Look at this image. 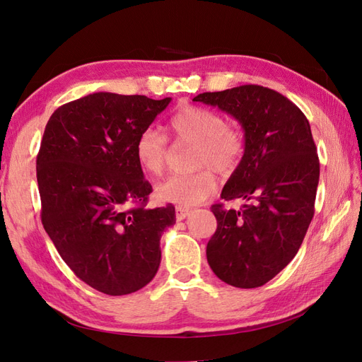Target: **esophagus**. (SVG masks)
I'll return each mask as SVG.
<instances>
[{
  "label": "esophagus",
  "instance_id": "obj_1",
  "mask_svg": "<svg viewBox=\"0 0 362 362\" xmlns=\"http://www.w3.org/2000/svg\"><path fill=\"white\" fill-rule=\"evenodd\" d=\"M190 214L189 208H184V206H177L175 208V216H177V221H184L185 217Z\"/></svg>",
  "mask_w": 362,
  "mask_h": 362
}]
</instances>
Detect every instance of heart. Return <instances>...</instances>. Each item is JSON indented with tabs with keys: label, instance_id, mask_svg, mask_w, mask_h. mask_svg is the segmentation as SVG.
I'll use <instances>...</instances> for the list:
<instances>
[{
	"label": "heart",
	"instance_id": "obj_1",
	"mask_svg": "<svg viewBox=\"0 0 362 362\" xmlns=\"http://www.w3.org/2000/svg\"><path fill=\"white\" fill-rule=\"evenodd\" d=\"M168 128L177 144L192 145L189 173L170 175L156 187L157 198L178 205H196L216 192L218 175H231L245 154V139L235 125L210 108L184 105L170 119ZM136 158L149 175H160L169 157L168 137L154 127L145 128L136 140Z\"/></svg>",
	"mask_w": 362,
	"mask_h": 362
}]
</instances>
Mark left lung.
Segmentation results:
<instances>
[{"instance_id": "obj_1", "label": "left lung", "mask_w": 362, "mask_h": 362, "mask_svg": "<svg viewBox=\"0 0 362 362\" xmlns=\"http://www.w3.org/2000/svg\"><path fill=\"white\" fill-rule=\"evenodd\" d=\"M234 116L245 131V154L222 199L211 205L217 229L206 259L218 279L238 288L264 286L298 254L314 216L320 163L308 119L288 98L245 84L193 98Z\"/></svg>"}]
</instances>
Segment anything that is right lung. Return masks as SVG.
Instances as JSON below:
<instances>
[{"label": "right lung", "instance_id": "right-lung-1", "mask_svg": "<svg viewBox=\"0 0 362 362\" xmlns=\"http://www.w3.org/2000/svg\"><path fill=\"white\" fill-rule=\"evenodd\" d=\"M170 98L98 92L54 112L36 160L40 218L69 269L110 296L144 288L160 266L175 206L146 208L136 140Z\"/></svg>", "mask_w": 362, "mask_h": 362}]
</instances>
